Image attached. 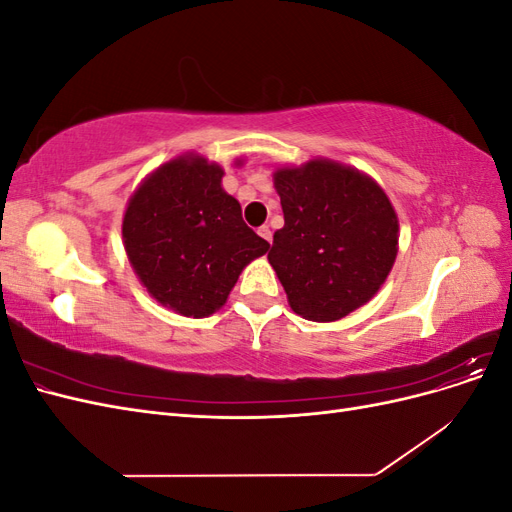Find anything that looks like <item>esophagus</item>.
<instances>
[{"label":"esophagus","instance_id":"1","mask_svg":"<svg viewBox=\"0 0 512 512\" xmlns=\"http://www.w3.org/2000/svg\"><path fill=\"white\" fill-rule=\"evenodd\" d=\"M258 235H260L262 239H265L267 243H271V241H273V232H271V228H269V226H260V228H258Z\"/></svg>","mask_w":512,"mask_h":512}]
</instances>
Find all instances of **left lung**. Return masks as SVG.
<instances>
[{
    "instance_id": "8db88e82",
    "label": "left lung",
    "mask_w": 512,
    "mask_h": 512,
    "mask_svg": "<svg viewBox=\"0 0 512 512\" xmlns=\"http://www.w3.org/2000/svg\"><path fill=\"white\" fill-rule=\"evenodd\" d=\"M275 190L284 228L269 262L294 314L316 322L348 316L367 303L397 256V215L380 185L329 160L280 168Z\"/></svg>"
}]
</instances>
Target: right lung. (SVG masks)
<instances>
[{
	"label": "right lung",
	"mask_w": 512,
	"mask_h": 512,
	"mask_svg": "<svg viewBox=\"0 0 512 512\" xmlns=\"http://www.w3.org/2000/svg\"><path fill=\"white\" fill-rule=\"evenodd\" d=\"M222 175L200 156L177 158L134 192L123 215V243L136 275L183 316L220 309L247 262L269 250L222 190Z\"/></svg>",
	"instance_id": "right-lung-1"
}]
</instances>
